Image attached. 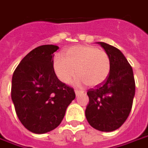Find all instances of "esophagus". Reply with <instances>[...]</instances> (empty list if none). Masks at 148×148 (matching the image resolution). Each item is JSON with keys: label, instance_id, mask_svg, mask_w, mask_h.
Segmentation results:
<instances>
[{"label": "esophagus", "instance_id": "esophagus-1", "mask_svg": "<svg viewBox=\"0 0 148 148\" xmlns=\"http://www.w3.org/2000/svg\"><path fill=\"white\" fill-rule=\"evenodd\" d=\"M81 93H83L82 90H75V94L77 95H79L81 94Z\"/></svg>", "mask_w": 148, "mask_h": 148}]
</instances>
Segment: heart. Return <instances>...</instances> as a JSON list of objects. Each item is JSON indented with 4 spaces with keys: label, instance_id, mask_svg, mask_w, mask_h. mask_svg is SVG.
<instances>
[{
    "label": "heart",
    "instance_id": "b5f03b06",
    "mask_svg": "<svg viewBox=\"0 0 148 148\" xmlns=\"http://www.w3.org/2000/svg\"><path fill=\"white\" fill-rule=\"evenodd\" d=\"M65 58L56 55L53 68L62 83L68 84L79 74L76 82L98 86L108 78L110 72V60L105 51L92 45H78L64 51Z\"/></svg>",
    "mask_w": 148,
    "mask_h": 148
}]
</instances>
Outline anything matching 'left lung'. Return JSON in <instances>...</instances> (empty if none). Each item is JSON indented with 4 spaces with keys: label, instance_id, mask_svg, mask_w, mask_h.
I'll list each match as a JSON object with an SVG mask.
<instances>
[{
    "label": "left lung",
    "instance_id": "8db88e82",
    "mask_svg": "<svg viewBox=\"0 0 148 148\" xmlns=\"http://www.w3.org/2000/svg\"><path fill=\"white\" fill-rule=\"evenodd\" d=\"M110 60V72L104 82L87 92L86 118L91 127L112 132L122 126L132 109L135 95L133 68L123 53L114 46L98 42Z\"/></svg>",
    "mask_w": 148,
    "mask_h": 148
}]
</instances>
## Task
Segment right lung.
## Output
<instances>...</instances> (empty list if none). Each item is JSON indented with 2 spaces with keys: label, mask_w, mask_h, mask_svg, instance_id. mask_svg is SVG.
Wrapping results in <instances>:
<instances>
[{
  "label": "right lung",
  "mask_w": 148,
  "mask_h": 148,
  "mask_svg": "<svg viewBox=\"0 0 148 148\" xmlns=\"http://www.w3.org/2000/svg\"><path fill=\"white\" fill-rule=\"evenodd\" d=\"M56 45H42L26 55L12 77L11 99L21 123L34 134L53 130L75 99L71 87L60 82L53 68Z\"/></svg>",
  "instance_id": "1"
}]
</instances>
